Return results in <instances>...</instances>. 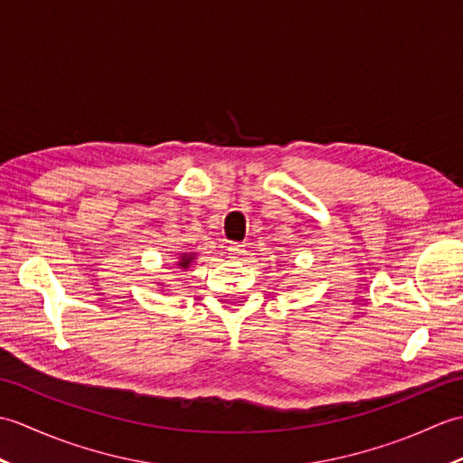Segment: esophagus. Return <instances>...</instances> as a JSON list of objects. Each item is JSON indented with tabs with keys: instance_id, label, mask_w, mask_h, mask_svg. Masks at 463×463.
Segmentation results:
<instances>
[{
	"instance_id": "obj_1",
	"label": "esophagus",
	"mask_w": 463,
	"mask_h": 463,
	"mask_svg": "<svg viewBox=\"0 0 463 463\" xmlns=\"http://www.w3.org/2000/svg\"><path fill=\"white\" fill-rule=\"evenodd\" d=\"M226 250H229V254L232 259H239L241 254L244 252V244L242 242H231L229 247H226Z\"/></svg>"
}]
</instances>
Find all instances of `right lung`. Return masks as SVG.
Listing matches in <instances>:
<instances>
[{
	"label": "right lung",
	"instance_id": "1",
	"mask_svg": "<svg viewBox=\"0 0 463 463\" xmlns=\"http://www.w3.org/2000/svg\"><path fill=\"white\" fill-rule=\"evenodd\" d=\"M191 262H193V254H189V257H186V254H184V257H181L179 267H181V269H189Z\"/></svg>",
	"mask_w": 463,
	"mask_h": 463
}]
</instances>
